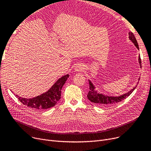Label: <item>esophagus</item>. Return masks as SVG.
Segmentation results:
<instances>
[{"mask_svg": "<svg viewBox=\"0 0 151 151\" xmlns=\"http://www.w3.org/2000/svg\"><path fill=\"white\" fill-rule=\"evenodd\" d=\"M84 67L83 65H78L75 67V70L76 71H83L84 70Z\"/></svg>", "mask_w": 151, "mask_h": 151, "instance_id": "esophagus-1", "label": "esophagus"}]
</instances>
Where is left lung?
I'll list each match as a JSON object with an SVG mask.
<instances>
[{
    "instance_id": "1",
    "label": "left lung",
    "mask_w": 151,
    "mask_h": 151,
    "mask_svg": "<svg viewBox=\"0 0 151 151\" xmlns=\"http://www.w3.org/2000/svg\"><path fill=\"white\" fill-rule=\"evenodd\" d=\"M129 39L134 43V46L137 47V48L139 50L138 42L137 41L136 38L134 37V35H133V34L130 32L129 33ZM138 61L140 64V67H141V60L140 58V55H139ZM139 79L140 78L138 79V80H139ZM89 91L88 92V96H87L88 99L91 102L94 103V104H96L98 105H100L102 106H106V107L113 106L114 104H116L117 103L125 99L127 97L130 96L134 89H136L137 86L136 85V86H134V88H133V89H132L130 91L123 95H121L120 96L113 97V96H106V95H104L102 93L97 92V91L96 90V87H95V86L92 83V82L90 80H89Z\"/></svg>"
}]
</instances>
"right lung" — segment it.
<instances>
[{
	"instance_id": "right-lung-1",
	"label": "right lung",
	"mask_w": 151,
	"mask_h": 151,
	"mask_svg": "<svg viewBox=\"0 0 151 151\" xmlns=\"http://www.w3.org/2000/svg\"><path fill=\"white\" fill-rule=\"evenodd\" d=\"M69 75L63 76L54 83V84L47 92L36 97L26 99L16 95L19 100L24 105L38 110H43L54 106L60 100L61 89L65 83Z\"/></svg>"
}]
</instances>
